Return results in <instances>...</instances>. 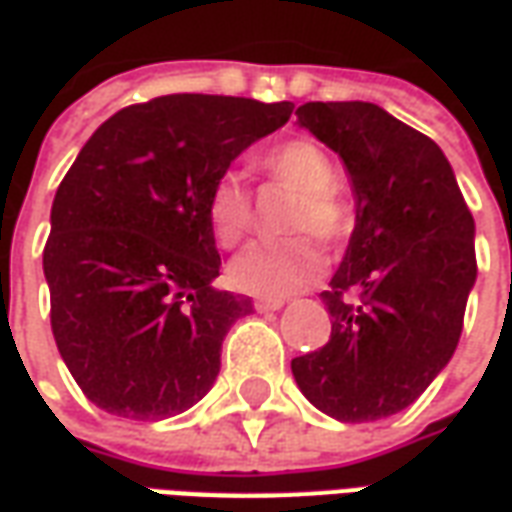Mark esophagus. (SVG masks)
Returning <instances> with one entry per match:
<instances>
[{"label":"esophagus","mask_w":512,"mask_h":512,"mask_svg":"<svg viewBox=\"0 0 512 512\" xmlns=\"http://www.w3.org/2000/svg\"><path fill=\"white\" fill-rule=\"evenodd\" d=\"M253 308L264 314V311H278V308H284V300H273V297H256L253 300Z\"/></svg>","instance_id":"1"}]
</instances>
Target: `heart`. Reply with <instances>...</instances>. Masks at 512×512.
<instances>
[{
    "mask_svg": "<svg viewBox=\"0 0 512 512\" xmlns=\"http://www.w3.org/2000/svg\"><path fill=\"white\" fill-rule=\"evenodd\" d=\"M264 173L295 192L297 204L289 215V231H314L322 242H336L350 231V206L336 187L339 170L331 154L311 140H292L262 159ZM206 220L220 248H237L248 237L253 223V204L245 181L234 170L223 173L212 184L206 201ZM325 273V256L317 242L308 237L286 242H262L242 250L228 267L231 284L259 297H289L320 281Z\"/></svg>",
    "mask_w": 512,
    "mask_h": 512,
    "instance_id": "heart-1",
    "label": "heart"
}]
</instances>
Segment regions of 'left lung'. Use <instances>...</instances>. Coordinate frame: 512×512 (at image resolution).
Listing matches in <instances>:
<instances>
[{
	"mask_svg": "<svg viewBox=\"0 0 512 512\" xmlns=\"http://www.w3.org/2000/svg\"><path fill=\"white\" fill-rule=\"evenodd\" d=\"M297 123L339 154L355 228L322 303L331 339L292 361L339 422L400 413L449 364L477 281L474 217L444 151L369 101H308Z\"/></svg>",
	"mask_w": 512,
	"mask_h": 512,
	"instance_id": "8db88e82",
	"label": "left lung"
}]
</instances>
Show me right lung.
Returning a JSON list of instances; mask_svg holds the SVG:
<instances>
[{"label": "right lung", "mask_w": 512, "mask_h": 512, "mask_svg": "<svg viewBox=\"0 0 512 512\" xmlns=\"http://www.w3.org/2000/svg\"><path fill=\"white\" fill-rule=\"evenodd\" d=\"M295 110L179 93L132 104L82 146L52 204L43 275L68 372L101 411L157 422L215 386L248 297L220 275L209 192L231 162Z\"/></svg>", "instance_id": "right-lung-1"}]
</instances>
